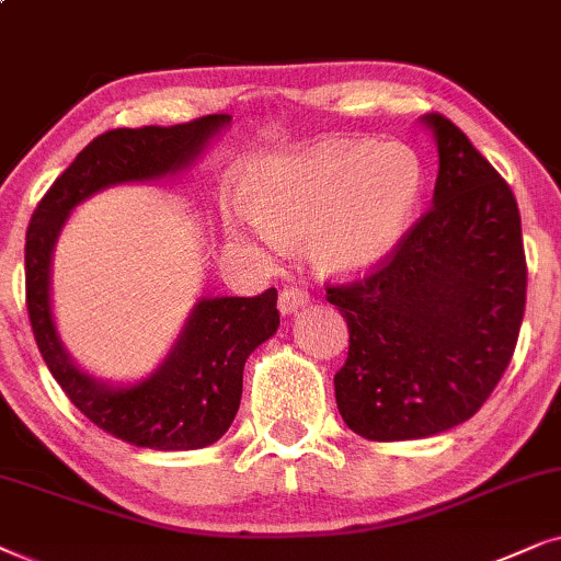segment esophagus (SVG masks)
<instances>
[{"mask_svg":"<svg viewBox=\"0 0 561 561\" xmlns=\"http://www.w3.org/2000/svg\"><path fill=\"white\" fill-rule=\"evenodd\" d=\"M308 302H310V295H308V289H302V287H285L279 293V312H282V316L297 312L300 308H305Z\"/></svg>","mask_w":561,"mask_h":561,"instance_id":"34e87169","label":"esophagus"}]
</instances>
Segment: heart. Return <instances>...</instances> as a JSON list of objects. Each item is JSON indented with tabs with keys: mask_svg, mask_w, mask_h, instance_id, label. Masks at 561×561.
Wrapping results in <instances>:
<instances>
[{
	"mask_svg": "<svg viewBox=\"0 0 561 561\" xmlns=\"http://www.w3.org/2000/svg\"><path fill=\"white\" fill-rule=\"evenodd\" d=\"M423 161L405 144L333 138L245 169L251 207H230L236 241L282 243L310 233L323 274L369 272L402 241L423 194Z\"/></svg>",
	"mask_w": 561,
	"mask_h": 561,
	"instance_id": "heart-1",
	"label": "heart"
}]
</instances>
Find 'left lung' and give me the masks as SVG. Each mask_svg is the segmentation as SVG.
Here are the masks:
<instances>
[{
  "label": "left lung",
  "instance_id": "obj_1",
  "mask_svg": "<svg viewBox=\"0 0 561 561\" xmlns=\"http://www.w3.org/2000/svg\"><path fill=\"white\" fill-rule=\"evenodd\" d=\"M438 146L433 207L377 268L325 287L348 325L335 402L369 442L449 431L484 405L526 310V253L511 186L449 117H421Z\"/></svg>",
  "mask_w": 561,
  "mask_h": 561
}]
</instances>
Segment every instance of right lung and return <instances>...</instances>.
Returning <instances> with one entry per match:
<instances>
[{
  "label": "right lung",
  "instance_id": "obj_1",
  "mask_svg": "<svg viewBox=\"0 0 561 561\" xmlns=\"http://www.w3.org/2000/svg\"><path fill=\"white\" fill-rule=\"evenodd\" d=\"M230 115L96 136L37 203L25 236V300L37 348L73 405L110 436L159 451L205 449L230 428L241 405L243 364L279 325L276 289L256 297H203L176 346L151 377L112 387L71 362L50 312V256L66 218L104 186L148 182L190 167Z\"/></svg>",
  "mask_w": 561,
  "mask_h": 561
}]
</instances>
